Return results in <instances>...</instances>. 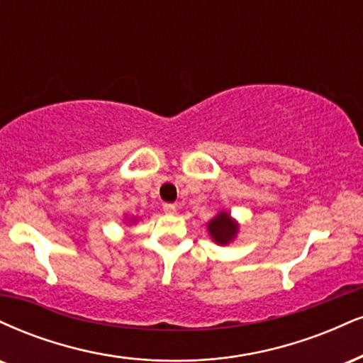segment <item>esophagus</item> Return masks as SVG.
Instances as JSON below:
<instances>
[{
	"mask_svg": "<svg viewBox=\"0 0 363 363\" xmlns=\"http://www.w3.org/2000/svg\"><path fill=\"white\" fill-rule=\"evenodd\" d=\"M162 209H164L165 213H167V215H174V213L177 211L176 204H172V203H165V204H162Z\"/></svg>",
	"mask_w": 363,
	"mask_h": 363,
	"instance_id": "1",
	"label": "esophagus"
}]
</instances>
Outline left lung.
<instances>
[{
  "label": "left lung",
  "mask_w": 363,
  "mask_h": 363,
  "mask_svg": "<svg viewBox=\"0 0 363 363\" xmlns=\"http://www.w3.org/2000/svg\"><path fill=\"white\" fill-rule=\"evenodd\" d=\"M208 231L216 243H220V245H226V243L235 238V235H237L238 231V226L233 220H231L230 215H226V213H220V215L213 218V220L208 223Z\"/></svg>",
  "instance_id": "obj_1"
}]
</instances>
